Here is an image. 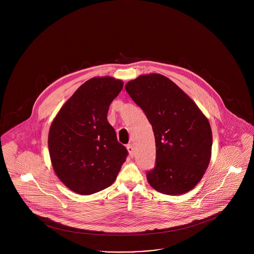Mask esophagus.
Segmentation results:
<instances>
[{
	"instance_id": "esophagus-1",
	"label": "esophagus",
	"mask_w": 254,
	"mask_h": 254,
	"mask_svg": "<svg viewBox=\"0 0 254 254\" xmlns=\"http://www.w3.org/2000/svg\"><path fill=\"white\" fill-rule=\"evenodd\" d=\"M127 150H128L129 155L132 157L133 154H134V147H133V145H131V144H129V145H127Z\"/></svg>"
}]
</instances>
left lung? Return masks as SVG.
I'll list each match as a JSON object with an SVG mask.
<instances>
[{"label": "left lung", "mask_w": 254, "mask_h": 254, "mask_svg": "<svg viewBox=\"0 0 254 254\" xmlns=\"http://www.w3.org/2000/svg\"><path fill=\"white\" fill-rule=\"evenodd\" d=\"M145 112L155 137L156 162L146 172L159 192L180 195L200 182L211 157V127L203 112L169 78L151 73L126 85Z\"/></svg>", "instance_id": "obj_1"}]
</instances>
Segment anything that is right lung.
<instances>
[{
    "label": "right lung",
    "instance_id": "right-lung-1",
    "mask_svg": "<svg viewBox=\"0 0 254 254\" xmlns=\"http://www.w3.org/2000/svg\"><path fill=\"white\" fill-rule=\"evenodd\" d=\"M124 83L97 77L81 85L50 126L52 167L69 190L81 195L101 191L115 181L127 150L117 140L107 116Z\"/></svg>",
    "mask_w": 254,
    "mask_h": 254
}]
</instances>
